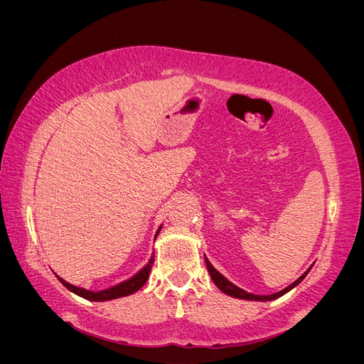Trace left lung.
<instances>
[{
	"label": "left lung",
	"mask_w": 364,
	"mask_h": 364,
	"mask_svg": "<svg viewBox=\"0 0 364 364\" xmlns=\"http://www.w3.org/2000/svg\"><path fill=\"white\" fill-rule=\"evenodd\" d=\"M205 262H206V267H208V272H209V274H211V279L214 281V284L217 285V287L222 290L225 294H228V296H230V297H237V299H243V301H257V302H267V301H274V299H278V297H281V296H284L285 293H289L290 290H293L296 285H299L302 281H304V278L306 277L308 274V272L311 270V267L308 269L304 274H301L299 278H297L293 284H290L289 287H285L284 290H281V291H278V293H273V294H253V293H247L246 290H241L240 287H237L235 284H232L230 282L229 279H226L222 273H220L211 262H209V259L205 257Z\"/></svg>",
	"instance_id": "8db88e82"
}]
</instances>
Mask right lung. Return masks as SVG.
I'll return each instance as SVG.
<instances>
[{"mask_svg": "<svg viewBox=\"0 0 364 364\" xmlns=\"http://www.w3.org/2000/svg\"><path fill=\"white\" fill-rule=\"evenodd\" d=\"M162 225L159 226V229L156 230L155 234V240L158 237V234L161 232ZM153 262H155V255H151L150 261L146 264L144 267H142L135 277H132L130 279L121 282L118 285H114V287L107 289V290H102V291H91V290H86V289H80V287H75V285L67 282L65 279H62L60 277H58V279L62 282V285H65L70 291H73L74 294L83 297L86 301H92V302H105V301H112V299H118V297H124V296H130L136 293L139 289H142V285H144L149 279V274L151 270Z\"/></svg>", "mask_w": 364, "mask_h": 364, "instance_id": "right-lung-1", "label": "right lung"}]
</instances>
